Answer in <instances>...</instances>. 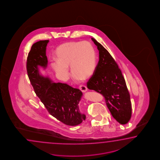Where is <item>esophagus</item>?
<instances>
[{"label": "esophagus", "instance_id": "1", "mask_svg": "<svg viewBox=\"0 0 160 160\" xmlns=\"http://www.w3.org/2000/svg\"><path fill=\"white\" fill-rule=\"evenodd\" d=\"M79 88L80 89V90H81L83 92H85L86 91H88V88L86 86H85V85H80Z\"/></svg>", "mask_w": 160, "mask_h": 160}]
</instances>
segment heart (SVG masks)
Instances as JSON below:
<instances>
[{"label":"heart","instance_id":"b5f03b06","mask_svg":"<svg viewBox=\"0 0 160 160\" xmlns=\"http://www.w3.org/2000/svg\"><path fill=\"white\" fill-rule=\"evenodd\" d=\"M57 60L51 65L58 77L66 81L70 77L68 68L77 79L89 78L96 68V53L88 41H72L61 44L56 50Z\"/></svg>","mask_w":160,"mask_h":160}]
</instances>
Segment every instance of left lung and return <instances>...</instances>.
Segmentation results:
<instances>
[{
  "instance_id": "1",
  "label": "left lung",
  "mask_w": 160,
  "mask_h": 160,
  "mask_svg": "<svg viewBox=\"0 0 160 160\" xmlns=\"http://www.w3.org/2000/svg\"><path fill=\"white\" fill-rule=\"evenodd\" d=\"M91 40L99 50V60L87 87L102 94L113 118L125 124L131 118V102L121 70L110 53L94 38Z\"/></svg>"
}]
</instances>
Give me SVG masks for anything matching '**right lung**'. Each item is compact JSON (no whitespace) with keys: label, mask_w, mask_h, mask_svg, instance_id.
<instances>
[{"label":"right lung","mask_w":160,"mask_h":160,"mask_svg":"<svg viewBox=\"0 0 160 160\" xmlns=\"http://www.w3.org/2000/svg\"><path fill=\"white\" fill-rule=\"evenodd\" d=\"M48 42L49 40H41L32 45L27 60L29 79L35 93L52 116L66 125H78L86 119V115L79 109L81 91L66 83L53 82L39 72V66L44 69L47 67Z\"/></svg>","instance_id":"right-lung-1"}]
</instances>
